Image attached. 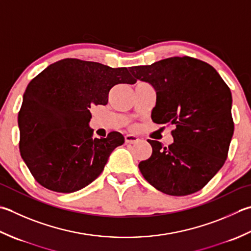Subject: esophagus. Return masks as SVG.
I'll use <instances>...</instances> for the list:
<instances>
[{
    "label": "esophagus",
    "instance_id": "1",
    "mask_svg": "<svg viewBox=\"0 0 251 251\" xmlns=\"http://www.w3.org/2000/svg\"><path fill=\"white\" fill-rule=\"evenodd\" d=\"M139 141V138L135 135H130V134H127L125 136V142L127 144H136V142Z\"/></svg>",
    "mask_w": 251,
    "mask_h": 251
}]
</instances>
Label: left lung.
I'll list each match as a JSON object with an SVG mask.
<instances>
[{"label":"left lung","mask_w":251,"mask_h":251,"mask_svg":"<svg viewBox=\"0 0 251 251\" xmlns=\"http://www.w3.org/2000/svg\"><path fill=\"white\" fill-rule=\"evenodd\" d=\"M129 72L156 91L152 121L175 126L169 147L148 139L152 154L138 165L142 176L166 195L197 193L227 159L234 134L228 86L210 64L190 56L132 66Z\"/></svg>","instance_id":"1"}]
</instances>
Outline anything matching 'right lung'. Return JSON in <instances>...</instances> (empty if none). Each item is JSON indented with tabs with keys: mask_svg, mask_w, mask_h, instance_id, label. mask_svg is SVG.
I'll return each mask as SVG.
<instances>
[{
	"mask_svg": "<svg viewBox=\"0 0 251 251\" xmlns=\"http://www.w3.org/2000/svg\"><path fill=\"white\" fill-rule=\"evenodd\" d=\"M126 67L64 58L28 83L18 112L19 151L33 178L56 193H74L99 176L124 137L92 138L90 109L107 104L109 92L135 83Z\"/></svg>",
	"mask_w": 251,
	"mask_h": 251,
	"instance_id": "right-lung-1",
	"label": "right lung"
}]
</instances>
